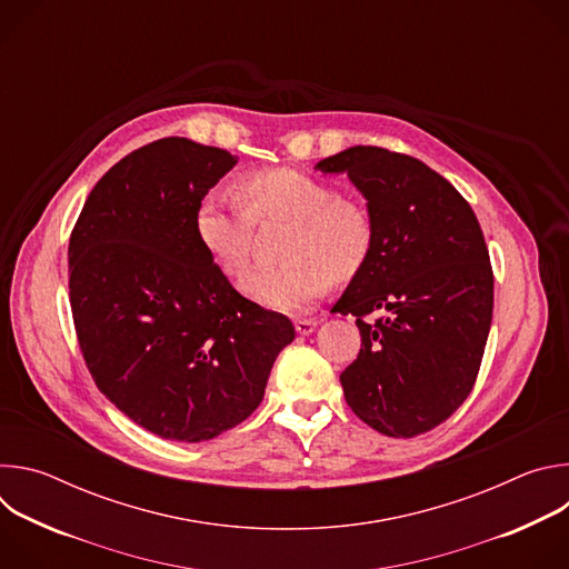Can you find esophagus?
<instances>
[{
  "label": "esophagus",
  "mask_w": 569,
  "mask_h": 569,
  "mask_svg": "<svg viewBox=\"0 0 569 569\" xmlns=\"http://www.w3.org/2000/svg\"><path fill=\"white\" fill-rule=\"evenodd\" d=\"M295 329L299 336H310L317 329L315 319H295Z\"/></svg>",
  "instance_id": "1"
}]
</instances>
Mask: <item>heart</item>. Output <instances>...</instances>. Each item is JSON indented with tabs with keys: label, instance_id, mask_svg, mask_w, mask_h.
<instances>
[{
	"label": "heart",
	"instance_id": "heart-1",
	"mask_svg": "<svg viewBox=\"0 0 569 569\" xmlns=\"http://www.w3.org/2000/svg\"><path fill=\"white\" fill-rule=\"evenodd\" d=\"M238 200L211 191L196 209V236L211 261L229 277L250 263L252 222L288 220L279 266L252 270L240 281L254 301L283 312L303 310L329 288L347 281L367 263L373 246L369 211L338 191L292 169H272L242 178Z\"/></svg>",
	"mask_w": 569,
	"mask_h": 569
}]
</instances>
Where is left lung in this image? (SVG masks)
<instances>
[{"label": "left lung", "mask_w": 569, "mask_h": 569, "mask_svg": "<svg viewBox=\"0 0 569 569\" xmlns=\"http://www.w3.org/2000/svg\"><path fill=\"white\" fill-rule=\"evenodd\" d=\"M367 198L373 246L333 312L356 315L358 358L340 382L380 435L410 439L443 423L470 393L493 319V270L461 193L423 161L353 146L317 161ZM378 307L390 317L367 325Z\"/></svg>", "instance_id": "obj_1"}]
</instances>
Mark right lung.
I'll return each instance as SVG.
<instances>
[{
  "mask_svg": "<svg viewBox=\"0 0 569 569\" xmlns=\"http://www.w3.org/2000/svg\"><path fill=\"white\" fill-rule=\"evenodd\" d=\"M184 137L126 154L97 182L69 238V301L86 365L143 430L198 443L263 400L286 315L233 290L200 246L198 202L236 167Z\"/></svg>",
  "mask_w": 569,
  "mask_h": 569,
  "instance_id": "obj_1",
  "label": "right lung"
}]
</instances>
